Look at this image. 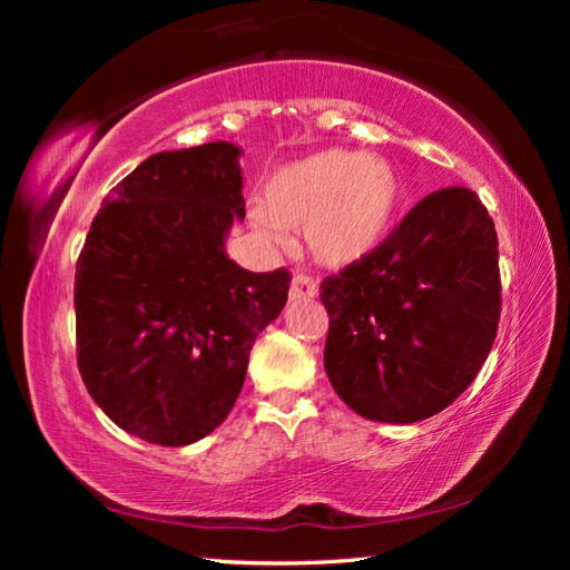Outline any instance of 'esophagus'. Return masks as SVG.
I'll return each instance as SVG.
<instances>
[{
  "label": "esophagus",
  "instance_id": "obj_1",
  "mask_svg": "<svg viewBox=\"0 0 570 570\" xmlns=\"http://www.w3.org/2000/svg\"><path fill=\"white\" fill-rule=\"evenodd\" d=\"M316 292H320V284L314 282L312 276H304V274H296L292 278V298H312L316 296Z\"/></svg>",
  "mask_w": 570,
  "mask_h": 570
}]
</instances>
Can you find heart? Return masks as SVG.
<instances>
[{
  "instance_id": "1",
  "label": "heart",
  "mask_w": 570,
  "mask_h": 570,
  "mask_svg": "<svg viewBox=\"0 0 570 570\" xmlns=\"http://www.w3.org/2000/svg\"><path fill=\"white\" fill-rule=\"evenodd\" d=\"M400 200L402 180L390 163L334 148L278 168L266 180L254 224L272 238L276 228H304L316 262L342 268L377 248Z\"/></svg>"
}]
</instances>
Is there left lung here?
I'll return each mask as SVG.
<instances>
[{
  "label": "left lung",
  "mask_w": 570,
  "mask_h": 570,
  "mask_svg": "<svg viewBox=\"0 0 570 570\" xmlns=\"http://www.w3.org/2000/svg\"><path fill=\"white\" fill-rule=\"evenodd\" d=\"M324 370L356 414L428 420L478 377L500 322L498 234L470 188L422 198L362 262L322 282Z\"/></svg>",
  "instance_id": "left-lung-1"
}]
</instances>
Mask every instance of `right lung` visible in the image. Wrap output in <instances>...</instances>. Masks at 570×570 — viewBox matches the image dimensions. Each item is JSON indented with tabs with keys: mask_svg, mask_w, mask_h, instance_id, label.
Listing matches in <instances>:
<instances>
[{
	"mask_svg": "<svg viewBox=\"0 0 570 570\" xmlns=\"http://www.w3.org/2000/svg\"><path fill=\"white\" fill-rule=\"evenodd\" d=\"M240 148L216 140L142 160L115 186L77 258V366L130 435L180 448L234 410L256 336L286 304V268L226 256L244 220Z\"/></svg>",
	"mask_w": 570,
	"mask_h": 570,
	"instance_id": "1",
	"label": "right lung"
}]
</instances>
